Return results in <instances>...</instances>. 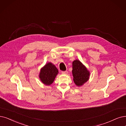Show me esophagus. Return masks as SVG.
I'll return each mask as SVG.
<instances>
[{
	"instance_id": "esophagus-1",
	"label": "esophagus",
	"mask_w": 126,
	"mask_h": 126,
	"mask_svg": "<svg viewBox=\"0 0 126 126\" xmlns=\"http://www.w3.org/2000/svg\"><path fill=\"white\" fill-rule=\"evenodd\" d=\"M68 73V72L67 71H62V74H67Z\"/></svg>"
}]
</instances>
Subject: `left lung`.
Masks as SVG:
<instances>
[{
	"mask_svg": "<svg viewBox=\"0 0 126 126\" xmlns=\"http://www.w3.org/2000/svg\"><path fill=\"white\" fill-rule=\"evenodd\" d=\"M72 74L73 81L78 86L87 82L90 77V72L86 67L78 59L72 63Z\"/></svg>",
	"mask_w": 126,
	"mask_h": 126,
	"instance_id": "left-lung-1",
	"label": "left lung"
}]
</instances>
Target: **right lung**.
<instances>
[{
    "instance_id": "obj_1",
    "label": "right lung",
    "mask_w": 126,
    "mask_h": 126,
    "mask_svg": "<svg viewBox=\"0 0 126 126\" xmlns=\"http://www.w3.org/2000/svg\"><path fill=\"white\" fill-rule=\"evenodd\" d=\"M58 73V70L51 63H47L40 70L39 78L41 81L45 85L52 84Z\"/></svg>"
}]
</instances>
